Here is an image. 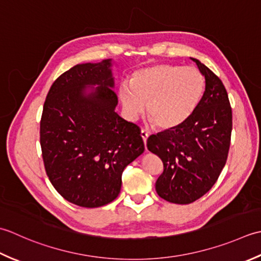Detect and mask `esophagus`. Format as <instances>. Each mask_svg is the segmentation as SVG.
I'll use <instances>...</instances> for the list:
<instances>
[{
	"label": "esophagus",
	"mask_w": 261,
	"mask_h": 261,
	"mask_svg": "<svg viewBox=\"0 0 261 261\" xmlns=\"http://www.w3.org/2000/svg\"><path fill=\"white\" fill-rule=\"evenodd\" d=\"M141 136L143 138V142H144V144H146V140H147V137H148V133L146 130H144V129H142L141 130Z\"/></svg>",
	"instance_id": "34e87169"
}]
</instances>
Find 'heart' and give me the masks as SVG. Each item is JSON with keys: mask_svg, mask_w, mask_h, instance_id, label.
I'll use <instances>...</instances> for the list:
<instances>
[{"mask_svg": "<svg viewBox=\"0 0 261 261\" xmlns=\"http://www.w3.org/2000/svg\"><path fill=\"white\" fill-rule=\"evenodd\" d=\"M205 92V77L196 67L156 64L132 73L120 83L118 97L127 118L135 119L145 109L160 129H172L193 115Z\"/></svg>", "mask_w": 261, "mask_h": 261, "instance_id": "heart-1", "label": "heart"}]
</instances>
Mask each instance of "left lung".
I'll return each instance as SVG.
<instances>
[{
  "label": "left lung",
  "mask_w": 261,
  "mask_h": 261,
  "mask_svg": "<svg viewBox=\"0 0 261 261\" xmlns=\"http://www.w3.org/2000/svg\"><path fill=\"white\" fill-rule=\"evenodd\" d=\"M205 76L197 108L178 127L147 138L148 151L163 162L158 195L173 204H190L208 191L224 168L230 148L232 109L220 77L196 58Z\"/></svg>",
  "instance_id": "1"
}]
</instances>
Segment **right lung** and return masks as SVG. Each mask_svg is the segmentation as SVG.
I'll use <instances>...</instances> for the list:
<instances>
[{
    "label": "right lung",
    "mask_w": 261,
    "mask_h": 261,
    "mask_svg": "<svg viewBox=\"0 0 261 261\" xmlns=\"http://www.w3.org/2000/svg\"><path fill=\"white\" fill-rule=\"evenodd\" d=\"M111 60L77 64L58 76L40 120L46 173L63 198L94 208L120 193L124 169L144 152L137 125L115 113ZM99 87L86 93L87 85Z\"/></svg>",
    "instance_id": "add662e5"
}]
</instances>
